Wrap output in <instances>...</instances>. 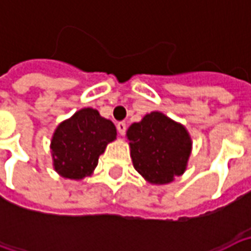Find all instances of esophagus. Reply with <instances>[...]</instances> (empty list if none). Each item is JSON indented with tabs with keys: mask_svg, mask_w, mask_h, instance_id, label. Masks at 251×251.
<instances>
[{
	"mask_svg": "<svg viewBox=\"0 0 251 251\" xmlns=\"http://www.w3.org/2000/svg\"><path fill=\"white\" fill-rule=\"evenodd\" d=\"M117 130H118V133H120L121 136H124L126 131V124L125 122H118L117 124Z\"/></svg>",
	"mask_w": 251,
	"mask_h": 251,
	"instance_id": "34e87169",
	"label": "esophagus"
}]
</instances>
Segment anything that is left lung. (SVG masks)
<instances>
[{
	"label": "left lung",
	"instance_id": "8db88e82",
	"mask_svg": "<svg viewBox=\"0 0 251 251\" xmlns=\"http://www.w3.org/2000/svg\"><path fill=\"white\" fill-rule=\"evenodd\" d=\"M133 167L148 183L168 184L185 172L192 140L184 125L161 111L144 115L126 131Z\"/></svg>",
	"mask_w": 251,
	"mask_h": 251
}]
</instances>
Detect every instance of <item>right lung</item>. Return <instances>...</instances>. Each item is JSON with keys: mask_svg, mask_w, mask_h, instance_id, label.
<instances>
[{"mask_svg": "<svg viewBox=\"0 0 251 251\" xmlns=\"http://www.w3.org/2000/svg\"><path fill=\"white\" fill-rule=\"evenodd\" d=\"M117 138V129L110 120L93 107L77 110L60 122L51 140L52 165L64 179L83 180L94 174L99 156Z\"/></svg>", "mask_w": 251, "mask_h": 251, "instance_id": "add662e5", "label": "right lung"}]
</instances>
